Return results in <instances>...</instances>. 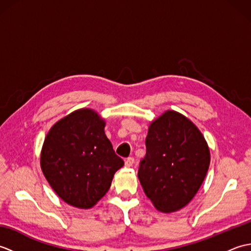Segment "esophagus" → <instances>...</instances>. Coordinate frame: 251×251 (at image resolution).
<instances>
[{"label":"esophagus","mask_w":251,"mask_h":251,"mask_svg":"<svg viewBox=\"0 0 251 251\" xmlns=\"http://www.w3.org/2000/svg\"><path fill=\"white\" fill-rule=\"evenodd\" d=\"M134 162H135L134 157H127L125 159V166L126 167H131L132 164H134Z\"/></svg>","instance_id":"esophagus-1"}]
</instances>
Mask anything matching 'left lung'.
<instances>
[{
  "mask_svg": "<svg viewBox=\"0 0 251 251\" xmlns=\"http://www.w3.org/2000/svg\"><path fill=\"white\" fill-rule=\"evenodd\" d=\"M146 147L138 169L143 191L156 209L179 210L206 177L210 154L205 138L185 116L167 111L149 127Z\"/></svg>",
  "mask_w": 251,
  "mask_h": 251,
  "instance_id": "obj_1",
  "label": "left lung"
}]
</instances>
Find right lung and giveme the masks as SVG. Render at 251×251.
Here are the masks:
<instances>
[{
    "label": "right lung",
    "instance_id": "1",
    "mask_svg": "<svg viewBox=\"0 0 251 251\" xmlns=\"http://www.w3.org/2000/svg\"><path fill=\"white\" fill-rule=\"evenodd\" d=\"M104 122L89 109L60 120L47 134L41 167L58 196L78 208H90L109 191L124 165L104 134Z\"/></svg>",
    "mask_w": 251,
    "mask_h": 251
}]
</instances>
